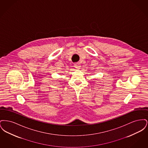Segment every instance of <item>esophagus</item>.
<instances>
[{"label": "esophagus", "instance_id": "esophagus-1", "mask_svg": "<svg viewBox=\"0 0 148 148\" xmlns=\"http://www.w3.org/2000/svg\"><path fill=\"white\" fill-rule=\"evenodd\" d=\"M74 67L76 68V69H80V67H81V66H80V64L78 63H75L74 64Z\"/></svg>", "mask_w": 148, "mask_h": 148}]
</instances>
